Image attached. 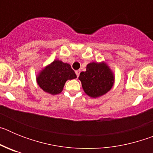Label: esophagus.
<instances>
[{
  "mask_svg": "<svg viewBox=\"0 0 153 153\" xmlns=\"http://www.w3.org/2000/svg\"><path fill=\"white\" fill-rule=\"evenodd\" d=\"M76 76H77V77L79 76V74H80V70H76Z\"/></svg>",
  "mask_w": 153,
  "mask_h": 153,
  "instance_id": "obj_1",
  "label": "esophagus"
}]
</instances>
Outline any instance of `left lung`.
Segmentation results:
<instances>
[{
  "instance_id": "left-lung-1",
  "label": "left lung",
  "mask_w": 153,
  "mask_h": 153,
  "mask_svg": "<svg viewBox=\"0 0 153 153\" xmlns=\"http://www.w3.org/2000/svg\"><path fill=\"white\" fill-rule=\"evenodd\" d=\"M79 79L85 93L89 97L97 98L111 90L114 75L106 63L92 62L87 64L85 72L80 73Z\"/></svg>"
}]
</instances>
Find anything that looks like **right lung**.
<instances>
[{
  "mask_svg": "<svg viewBox=\"0 0 153 153\" xmlns=\"http://www.w3.org/2000/svg\"><path fill=\"white\" fill-rule=\"evenodd\" d=\"M75 78L76 75L69 63L55 60L39 73L36 82L46 93L56 95L61 93L67 80Z\"/></svg>",
  "mask_w": 153,
  "mask_h": 153,
  "instance_id": "right-lung-1",
  "label": "right lung"
}]
</instances>
